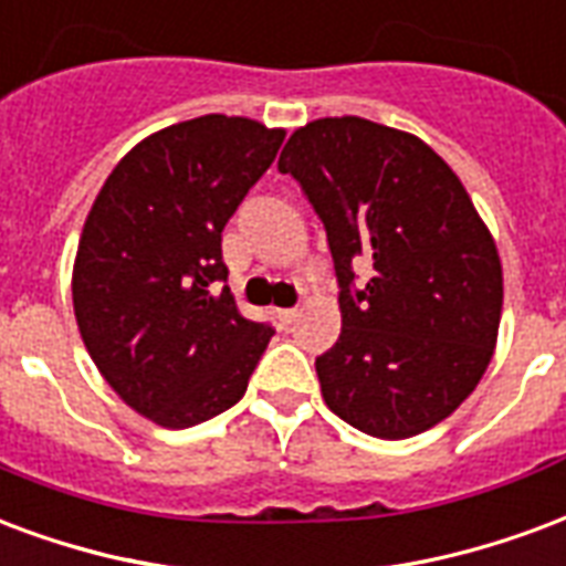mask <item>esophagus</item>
<instances>
[{
  "label": "esophagus",
  "instance_id": "34e87169",
  "mask_svg": "<svg viewBox=\"0 0 566 566\" xmlns=\"http://www.w3.org/2000/svg\"><path fill=\"white\" fill-rule=\"evenodd\" d=\"M272 315H275V321L282 326L294 324L296 315H300V308H272Z\"/></svg>",
  "mask_w": 566,
  "mask_h": 566
}]
</instances>
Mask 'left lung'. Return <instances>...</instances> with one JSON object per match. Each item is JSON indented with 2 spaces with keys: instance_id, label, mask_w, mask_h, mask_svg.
Instances as JSON below:
<instances>
[{
  "instance_id": "left-lung-1",
  "label": "left lung",
  "mask_w": 566,
  "mask_h": 566,
  "mask_svg": "<svg viewBox=\"0 0 566 566\" xmlns=\"http://www.w3.org/2000/svg\"><path fill=\"white\" fill-rule=\"evenodd\" d=\"M336 263L342 333L315 359L326 408L401 441L462 405L492 363L504 272L453 167L417 134L326 116L284 144ZM357 271L367 287L353 291Z\"/></svg>"
}]
</instances>
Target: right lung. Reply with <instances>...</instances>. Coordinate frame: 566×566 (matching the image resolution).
Returning <instances> with one entry per match:
<instances>
[{"label": "right lung", "instance_id": "obj_1", "mask_svg": "<svg viewBox=\"0 0 566 566\" xmlns=\"http://www.w3.org/2000/svg\"><path fill=\"white\" fill-rule=\"evenodd\" d=\"M284 128L209 113L149 134L92 203L71 272L74 317L119 399L165 429L242 399L272 329L237 308L221 230Z\"/></svg>", "mask_w": 566, "mask_h": 566}]
</instances>
